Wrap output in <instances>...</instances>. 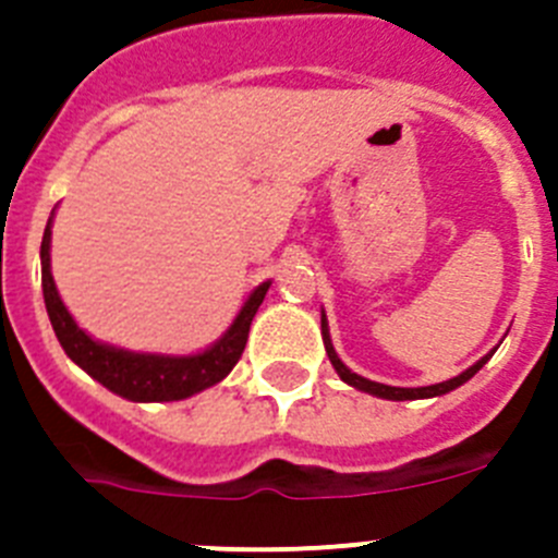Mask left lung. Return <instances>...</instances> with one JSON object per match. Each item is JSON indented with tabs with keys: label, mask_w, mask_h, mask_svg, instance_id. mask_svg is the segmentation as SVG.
I'll list each match as a JSON object with an SVG mask.
<instances>
[{
	"label": "left lung",
	"mask_w": 558,
	"mask_h": 558,
	"mask_svg": "<svg viewBox=\"0 0 558 558\" xmlns=\"http://www.w3.org/2000/svg\"><path fill=\"white\" fill-rule=\"evenodd\" d=\"M322 335H324V347H327V354H329V360H332L335 372L340 374V379H343V383H349V386L360 388V391L374 393V397H383V399H425V397H438V393H447V391H452V388L463 386V383H466V379H470V377H475V374L483 368V363H486V360L492 357V354H486V357L477 360V363L472 368H466V372L458 374V377L447 379V383H438V386H427V388H393V386H383V383H372V379L360 377V374L349 372V368L343 366V363H340V357H338V354H335V349H332V340H329L327 318H324V315H322Z\"/></svg>",
	"instance_id": "obj_1"
}]
</instances>
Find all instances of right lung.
Masks as SVG:
<instances>
[{
  "label": "right lung",
  "instance_id": "1",
  "mask_svg": "<svg viewBox=\"0 0 558 558\" xmlns=\"http://www.w3.org/2000/svg\"><path fill=\"white\" fill-rule=\"evenodd\" d=\"M49 226H52V220L44 229L41 240V288L49 322H52V329L61 340L63 352L75 360L83 372L102 383L108 391L133 399V402H172V399H186L215 386L236 366V360L245 349V340H248L251 322H254L270 282H263L248 295V302L243 304L229 332L206 352L190 354V357L125 352V349L106 347V343L88 338L77 327L75 318L69 315V310L63 307L52 274H49V236H52Z\"/></svg>",
  "mask_w": 558,
  "mask_h": 558
}]
</instances>
